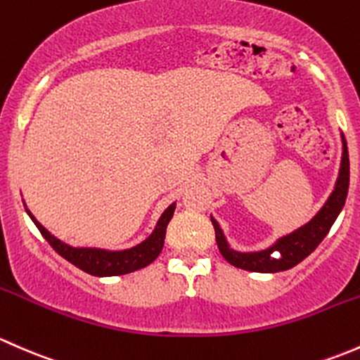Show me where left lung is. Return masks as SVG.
Masks as SVG:
<instances>
[{"instance_id":"obj_1","label":"left lung","mask_w":360,"mask_h":360,"mask_svg":"<svg viewBox=\"0 0 360 360\" xmlns=\"http://www.w3.org/2000/svg\"><path fill=\"white\" fill-rule=\"evenodd\" d=\"M343 140V158L342 168H340V176L336 181V187L333 194L329 195L328 202L322 206L316 217L307 225L300 227L292 234L281 237L272 248L265 251H257V253H239L234 251L225 240L224 232H221L218 221L211 217V224L214 227V237H217L218 250L221 257L225 258L231 265L237 269L250 270V272H262V274H274L283 272V270L292 269L300 262L305 260L310 253L322 243L328 236L329 229L333 227L335 220L338 218L340 211L345 206V199L348 194V181H350V161H348V149L347 140L342 135Z\"/></svg>"}]
</instances>
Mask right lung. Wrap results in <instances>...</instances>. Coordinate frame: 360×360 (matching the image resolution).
<instances>
[{
	"instance_id": "right-lung-1",
	"label": "right lung",
	"mask_w": 360,
	"mask_h": 360,
	"mask_svg": "<svg viewBox=\"0 0 360 360\" xmlns=\"http://www.w3.org/2000/svg\"><path fill=\"white\" fill-rule=\"evenodd\" d=\"M173 213H175V205L168 206V210H166L165 213L161 214V218H159L153 234L147 237L143 243H140L139 246L123 251H107L98 250V248H72L69 246V244L62 243L57 237L51 236L50 232L32 217L31 211L27 210V214L31 217V220L34 221L38 231L41 232V236L50 243V246L53 248L62 258H65V260L72 263V265H76L77 269H81L83 272L97 277L123 276V274L135 272V270H140L143 269V266L149 265V263H153L155 258L159 257V253H161L162 246H165L166 227H168Z\"/></svg>"
}]
</instances>
